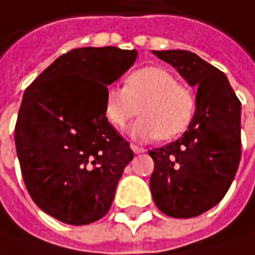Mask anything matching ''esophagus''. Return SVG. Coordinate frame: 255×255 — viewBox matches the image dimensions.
I'll use <instances>...</instances> for the list:
<instances>
[{"mask_svg": "<svg viewBox=\"0 0 255 255\" xmlns=\"http://www.w3.org/2000/svg\"><path fill=\"white\" fill-rule=\"evenodd\" d=\"M131 149L135 152V154H141V152H145V148H141L138 145H135V144H131Z\"/></svg>", "mask_w": 255, "mask_h": 255, "instance_id": "obj_1", "label": "esophagus"}]
</instances>
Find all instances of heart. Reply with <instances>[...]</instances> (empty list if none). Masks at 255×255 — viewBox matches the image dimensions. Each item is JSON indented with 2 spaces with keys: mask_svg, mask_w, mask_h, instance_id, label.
Instances as JSON below:
<instances>
[{
  "mask_svg": "<svg viewBox=\"0 0 255 255\" xmlns=\"http://www.w3.org/2000/svg\"><path fill=\"white\" fill-rule=\"evenodd\" d=\"M141 113L131 134L139 139H172L193 123L197 97L181 85L168 70L145 67L131 72L124 87L111 85L106 91V117L113 127L123 129Z\"/></svg>",
  "mask_w": 255,
  "mask_h": 255,
  "instance_id": "1",
  "label": "heart"
}]
</instances>
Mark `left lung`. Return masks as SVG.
Wrapping results in <instances>:
<instances>
[{"label":"left lung","instance_id":"obj_1","mask_svg":"<svg viewBox=\"0 0 255 255\" xmlns=\"http://www.w3.org/2000/svg\"><path fill=\"white\" fill-rule=\"evenodd\" d=\"M197 90V110L183 137L148 151L149 188L161 213L191 218L218 204L241 158V103L224 72L184 50L152 51Z\"/></svg>","mask_w":255,"mask_h":255}]
</instances>
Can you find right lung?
Wrapping results in <instances>:
<instances>
[{
    "mask_svg": "<svg viewBox=\"0 0 255 255\" xmlns=\"http://www.w3.org/2000/svg\"><path fill=\"white\" fill-rule=\"evenodd\" d=\"M137 58L117 47L74 48L28 85L15 124L24 184L48 216L71 226L103 218L134 152L106 117L107 85Z\"/></svg>",
    "mask_w": 255,
    "mask_h": 255,
    "instance_id": "obj_1",
    "label": "right lung"
}]
</instances>
